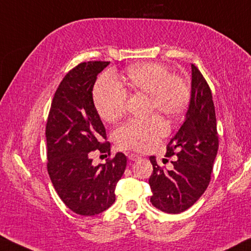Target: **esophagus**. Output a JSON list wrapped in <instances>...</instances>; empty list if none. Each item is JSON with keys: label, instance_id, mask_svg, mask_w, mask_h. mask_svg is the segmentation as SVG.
<instances>
[{"label": "esophagus", "instance_id": "esophagus-1", "mask_svg": "<svg viewBox=\"0 0 251 251\" xmlns=\"http://www.w3.org/2000/svg\"><path fill=\"white\" fill-rule=\"evenodd\" d=\"M128 158L129 160H132V161H136V160L141 159V155L135 154V153H130V154H128Z\"/></svg>", "mask_w": 251, "mask_h": 251}]
</instances>
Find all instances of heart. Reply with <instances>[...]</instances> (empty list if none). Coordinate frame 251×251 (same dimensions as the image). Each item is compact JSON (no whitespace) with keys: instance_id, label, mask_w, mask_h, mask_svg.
<instances>
[{"instance_id":"1","label":"heart","mask_w":251,"mask_h":251,"mask_svg":"<svg viewBox=\"0 0 251 251\" xmlns=\"http://www.w3.org/2000/svg\"><path fill=\"white\" fill-rule=\"evenodd\" d=\"M126 83L136 92L147 93L151 98V111L158 110L167 117L175 118L186 110L190 90L181 76L171 74L159 62H147L126 70ZM127 91L113 75L99 78L93 89V102L100 117L114 122L125 113ZM168 133V125L159 115L148 119H132L115 130V141L119 148L147 151Z\"/></svg>"}]
</instances>
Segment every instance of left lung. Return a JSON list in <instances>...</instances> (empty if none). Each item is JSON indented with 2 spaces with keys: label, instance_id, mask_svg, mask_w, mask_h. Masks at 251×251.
I'll use <instances>...</instances> for the list:
<instances>
[{
  "label": "left lung",
  "instance_id": "8db88e82",
  "mask_svg": "<svg viewBox=\"0 0 251 251\" xmlns=\"http://www.w3.org/2000/svg\"><path fill=\"white\" fill-rule=\"evenodd\" d=\"M219 149L215 107L209 85L192 64V97L184 124L167 145V156L177 155L174 168L164 169L150 156L151 203L160 211L178 214L196 203L211 181Z\"/></svg>",
  "mask_w": 251,
  "mask_h": 251
}]
</instances>
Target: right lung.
<instances>
[{
  "instance_id": "1",
  "label": "right lung",
  "mask_w": 251,
  "mask_h": 251,
  "mask_svg": "<svg viewBox=\"0 0 251 251\" xmlns=\"http://www.w3.org/2000/svg\"><path fill=\"white\" fill-rule=\"evenodd\" d=\"M110 62H83L67 72L56 90L46 123L47 171L67 207L80 215L99 214L115 201L126 168L119 152L93 166L92 152L108 153L106 128L92 98L97 75Z\"/></svg>"
}]
</instances>
